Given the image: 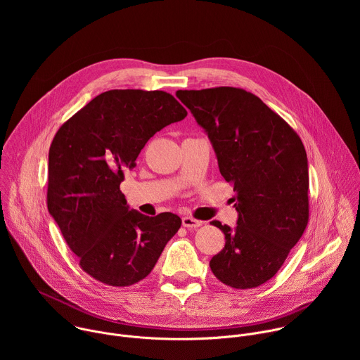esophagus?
Segmentation results:
<instances>
[{"label":"esophagus","instance_id":"esophagus-1","mask_svg":"<svg viewBox=\"0 0 360 360\" xmlns=\"http://www.w3.org/2000/svg\"><path fill=\"white\" fill-rule=\"evenodd\" d=\"M182 225L188 229H196L202 225V221H198L195 218H191V217H184L182 218Z\"/></svg>","mask_w":360,"mask_h":360}]
</instances>
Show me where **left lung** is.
I'll return each instance as SVG.
<instances>
[{
    "label": "left lung",
    "instance_id": "left-lung-1",
    "mask_svg": "<svg viewBox=\"0 0 360 360\" xmlns=\"http://www.w3.org/2000/svg\"><path fill=\"white\" fill-rule=\"evenodd\" d=\"M178 92L208 132L239 214L235 229L211 222L224 232L225 248L210 266L231 288H258L278 274L309 221L304 146L282 117L242 88Z\"/></svg>",
    "mask_w": 360,
    "mask_h": 360
}]
</instances>
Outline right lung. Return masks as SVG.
Wrapping results in <instances>:
<instances>
[{
	"mask_svg": "<svg viewBox=\"0 0 360 360\" xmlns=\"http://www.w3.org/2000/svg\"><path fill=\"white\" fill-rule=\"evenodd\" d=\"M186 114L165 91L111 89L65 121L51 142L48 211L95 281L118 288L142 281L181 228L171 212L129 211L120 185L148 139Z\"/></svg>",
	"mask_w": 360,
	"mask_h": 360,
	"instance_id": "obj_1",
	"label": "right lung"
}]
</instances>
